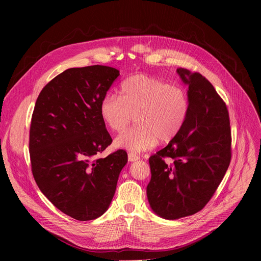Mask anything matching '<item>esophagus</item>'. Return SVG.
I'll return each mask as SVG.
<instances>
[{"instance_id":"obj_1","label":"esophagus","mask_w":261,"mask_h":261,"mask_svg":"<svg viewBox=\"0 0 261 261\" xmlns=\"http://www.w3.org/2000/svg\"><path fill=\"white\" fill-rule=\"evenodd\" d=\"M139 159H140L139 156L136 155V154H134V153H129V154H128V160H129L130 162H134V161H137V160H139Z\"/></svg>"}]
</instances>
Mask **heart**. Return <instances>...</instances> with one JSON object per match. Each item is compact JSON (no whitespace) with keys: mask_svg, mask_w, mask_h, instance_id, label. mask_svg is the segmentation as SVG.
<instances>
[{"mask_svg":"<svg viewBox=\"0 0 261 261\" xmlns=\"http://www.w3.org/2000/svg\"><path fill=\"white\" fill-rule=\"evenodd\" d=\"M190 111V98L184 88L145 74L127 77L121 96L106 94L100 103V115L116 132L124 130L133 117L136 125L115 139V145L134 153L151 150L159 141L169 142L182 129Z\"/></svg>","mask_w":261,"mask_h":261,"instance_id":"1","label":"heart"}]
</instances>
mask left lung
Here are the masks:
<instances>
[{
  "mask_svg": "<svg viewBox=\"0 0 261 261\" xmlns=\"http://www.w3.org/2000/svg\"><path fill=\"white\" fill-rule=\"evenodd\" d=\"M188 86L190 111L182 129L148 159L146 187L153 212L167 220L193 215L210 201L231 159V133L225 103L201 74L177 68Z\"/></svg>",
  "mask_w": 261,
  "mask_h": 261,
  "instance_id": "1",
  "label": "left lung"
}]
</instances>
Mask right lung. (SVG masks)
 Listing matches in <instances>:
<instances>
[{"mask_svg":"<svg viewBox=\"0 0 261 261\" xmlns=\"http://www.w3.org/2000/svg\"><path fill=\"white\" fill-rule=\"evenodd\" d=\"M119 75V70L101 65L67 69L35 104L29 144L34 178L57 208L80 221L107 211L128 162L123 150L95 158L113 141L100 103Z\"/></svg>","mask_w":261,"mask_h":261,"instance_id":"obj_1","label":"right lung"}]
</instances>
